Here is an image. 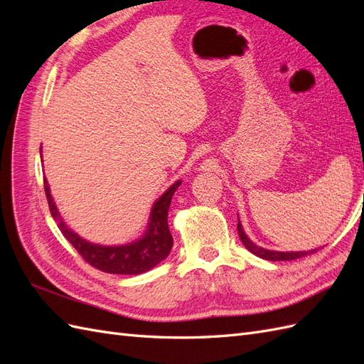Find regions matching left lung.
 Wrapping results in <instances>:
<instances>
[{
    "label": "left lung",
    "mask_w": 364,
    "mask_h": 364,
    "mask_svg": "<svg viewBox=\"0 0 364 364\" xmlns=\"http://www.w3.org/2000/svg\"><path fill=\"white\" fill-rule=\"evenodd\" d=\"M237 229H238L240 240L243 241V245L253 253V255H257V257L264 258V259H269V261H291V259H297V258H304L306 255H311V253L318 250V249L308 250V252H273V250H267V249L258 247V246L252 243V241L243 232V228H241L240 222L237 225Z\"/></svg>",
    "instance_id": "left-lung-1"
}]
</instances>
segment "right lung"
Instances as JSON below:
<instances>
[{
    "instance_id": "1",
    "label": "right lung",
    "mask_w": 364,
    "mask_h": 364,
    "mask_svg": "<svg viewBox=\"0 0 364 364\" xmlns=\"http://www.w3.org/2000/svg\"><path fill=\"white\" fill-rule=\"evenodd\" d=\"M179 185L181 182L178 181L165 191V194L159 197V200L151 209L147 234L139 241L127 246L105 247L87 243V241L82 240L79 235H75L65 226L51 199L47 178H43V190H46L50 213L53 218L58 222L63 237L70 241L71 246L77 252H79V255L85 259V262L102 272L115 274H139L142 272L153 269L164 258L168 257L173 246V237L168 230L167 217L171 197L174 191L178 190Z\"/></svg>"
}]
</instances>
